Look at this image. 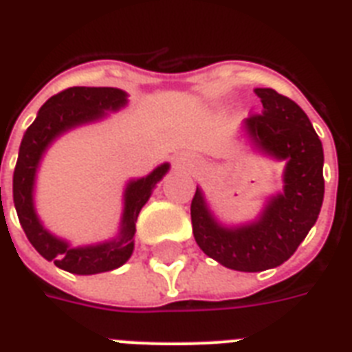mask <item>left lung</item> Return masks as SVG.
Returning <instances> with one entry per match:
<instances>
[{
    "label": "left lung",
    "mask_w": 352,
    "mask_h": 352,
    "mask_svg": "<svg viewBox=\"0 0 352 352\" xmlns=\"http://www.w3.org/2000/svg\"><path fill=\"white\" fill-rule=\"evenodd\" d=\"M261 113L245 120L259 151L285 160L283 192L248 225L217 223L201 190L192 199L193 237L199 248L223 267L261 272L285 263L316 223L323 203V148L311 120L294 100L268 87L254 89Z\"/></svg>",
    "instance_id": "1"
}]
</instances>
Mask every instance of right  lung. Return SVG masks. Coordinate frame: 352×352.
Listing matches in <instances>:
<instances>
[{
    "mask_svg": "<svg viewBox=\"0 0 352 352\" xmlns=\"http://www.w3.org/2000/svg\"><path fill=\"white\" fill-rule=\"evenodd\" d=\"M127 104V95L117 87H69L51 96L41 106L36 120L27 127L23 135L12 179L14 206L18 212L19 225L27 239L47 261H54L58 268L71 274L89 276L122 267L131 257L135 248V225L140 210L148 203L155 184L166 175L170 164H160L148 177L127 184L124 193V214L120 234L117 239L100 245L71 248L69 243L58 239L45 230L38 219L32 201L36 170L41 155L51 146L54 138L82 124L100 120L107 111H118ZM1 192V188H0ZM1 195V193H0ZM1 199V197H0Z\"/></svg>",
    "mask_w": 352,
    "mask_h": 352,
    "instance_id": "obj_1",
    "label": "right lung"
}]
</instances>
